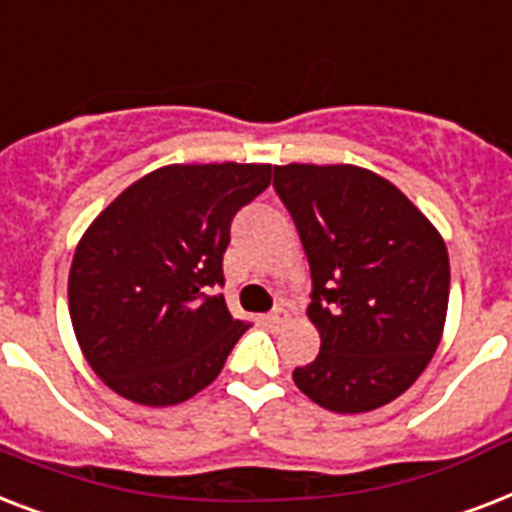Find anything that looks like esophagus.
Returning a JSON list of instances; mask_svg holds the SVG:
<instances>
[{"label": "esophagus", "instance_id": "34e87169", "mask_svg": "<svg viewBox=\"0 0 512 512\" xmlns=\"http://www.w3.org/2000/svg\"><path fill=\"white\" fill-rule=\"evenodd\" d=\"M287 321H289V313L284 311V308H276V311L265 316V324H268V327H284Z\"/></svg>", "mask_w": 512, "mask_h": 512}]
</instances>
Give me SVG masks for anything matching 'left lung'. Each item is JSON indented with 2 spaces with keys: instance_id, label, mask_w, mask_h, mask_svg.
Wrapping results in <instances>:
<instances>
[{
  "instance_id": "8db88e82",
  "label": "left lung",
  "mask_w": 512,
  "mask_h": 512,
  "mask_svg": "<svg viewBox=\"0 0 512 512\" xmlns=\"http://www.w3.org/2000/svg\"><path fill=\"white\" fill-rule=\"evenodd\" d=\"M273 188L311 263L316 361L295 385L337 414L372 412L409 390L444 335L449 252L436 225L356 164L273 167Z\"/></svg>"
}]
</instances>
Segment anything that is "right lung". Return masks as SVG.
Here are the masks:
<instances>
[{
    "label": "right lung",
    "instance_id": "obj_1",
    "mask_svg": "<svg viewBox=\"0 0 512 512\" xmlns=\"http://www.w3.org/2000/svg\"><path fill=\"white\" fill-rule=\"evenodd\" d=\"M271 164H167L124 188L76 244L68 313L87 364L143 406L204 390L249 329L223 295L231 220Z\"/></svg>",
    "mask_w": 512,
    "mask_h": 512
}]
</instances>
